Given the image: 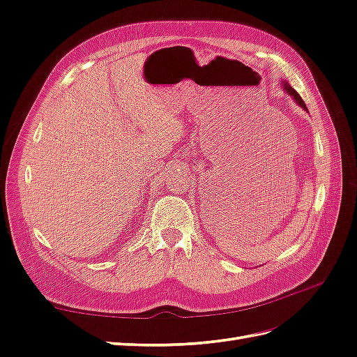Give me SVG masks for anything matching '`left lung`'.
Returning a JSON list of instances; mask_svg holds the SVG:
<instances>
[{"label":"left lung","instance_id":"8db88e82","mask_svg":"<svg viewBox=\"0 0 357 357\" xmlns=\"http://www.w3.org/2000/svg\"><path fill=\"white\" fill-rule=\"evenodd\" d=\"M282 86H283V89H284V92L286 93H289L290 96H291V98H294V101L299 105V107H302V109H304V110H307V107H305V102L304 101H302V98H301V96H299V93L294 89V88H291V86L286 82V80H283L282 82ZM308 112V110H307Z\"/></svg>","mask_w":357,"mask_h":357}]
</instances>
